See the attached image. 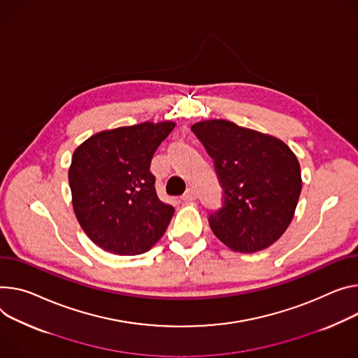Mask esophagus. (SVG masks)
<instances>
[{
	"instance_id": "obj_1",
	"label": "esophagus",
	"mask_w": 358,
	"mask_h": 358,
	"mask_svg": "<svg viewBox=\"0 0 358 358\" xmlns=\"http://www.w3.org/2000/svg\"><path fill=\"white\" fill-rule=\"evenodd\" d=\"M196 199H197V192L194 188H188L181 197V200H184V201H194Z\"/></svg>"
}]
</instances>
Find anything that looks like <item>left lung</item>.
Segmentation results:
<instances>
[{
    "mask_svg": "<svg viewBox=\"0 0 358 358\" xmlns=\"http://www.w3.org/2000/svg\"><path fill=\"white\" fill-rule=\"evenodd\" d=\"M192 133L214 159L224 196L208 222L215 237L238 252L274 244L300 199L301 170L281 140L227 120L196 122Z\"/></svg>",
    "mask_w": 358,
    "mask_h": 358,
    "instance_id": "obj_1",
    "label": "left lung"
}]
</instances>
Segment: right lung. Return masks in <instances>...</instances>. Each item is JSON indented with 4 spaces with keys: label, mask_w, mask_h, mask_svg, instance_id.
Instances as JSON below:
<instances>
[{
    "label": "right lung",
    "mask_w": 358,
    "mask_h": 358,
    "mask_svg": "<svg viewBox=\"0 0 358 358\" xmlns=\"http://www.w3.org/2000/svg\"><path fill=\"white\" fill-rule=\"evenodd\" d=\"M176 127L141 122L96 133L73 154L69 181L76 217L104 251L137 255L166 233L174 207L162 203L151 158Z\"/></svg>",
    "instance_id": "obj_1"
}]
</instances>
